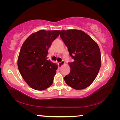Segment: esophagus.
<instances>
[{"mask_svg":"<svg viewBox=\"0 0 120 120\" xmlns=\"http://www.w3.org/2000/svg\"><path fill=\"white\" fill-rule=\"evenodd\" d=\"M64 64V61H62L59 62V66L60 67H62Z\"/></svg>","mask_w":120,"mask_h":120,"instance_id":"obj_1","label":"esophagus"}]
</instances>
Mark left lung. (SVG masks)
<instances>
[{
	"instance_id": "8db88e82",
	"label": "left lung",
	"mask_w": 120,
	"mask_h": 120,
	"mask_svg": "<svg viewBox=\"0 0 120 120\" xmlns=\"http://www.w3.org/2000/svg\"><path fill=\"white\" fill-rule=\"evenodd\" d=\"M60 35L74 60L69 63L70 72L64 77L65 82L77 90L87 88L94 82L101 68L98 44L80 30H63Z\"/></svg>"
}]
</instances>
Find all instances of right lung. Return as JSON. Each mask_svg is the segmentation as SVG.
<instances>
[{
	"label": "right lung",
	"instance_id": "obj_1",
	"mask_svg": "<svg viewBox=\"0 0 120 120\" xmlns=\"http://www.w3.org/2000/svg\"><path fill=\"white\" fill-rule=\"evenodd\" d=\"M59 34L60 31L40 30L31 34L22 46L18 68L24 80L34 89L43 90L52 84L58 66L46 56Z\"/></svg>",
	"mask_w": 120,
	"mask_h": 120
}]
</instances>
